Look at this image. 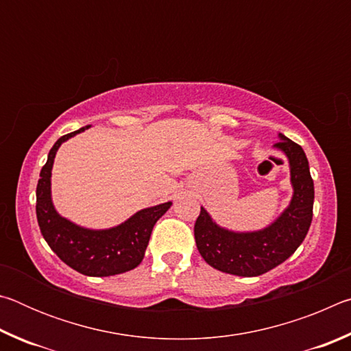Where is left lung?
Here are the masks:
<instances>
[{"mask_svg":"<svg viewBox=\"0 0 351 351\" xmlns=\"http://www.w3.org/2000/svg\"><path fill=\"white\" fill-rule=\"evenodd\" d=\"M274 148L289 162L293 197L269 226L252 232H235L213 221L204 207L195 223V241L201 257L226 274L257 277L283 263L295 252L313 219L314 182L304 148L278 133Z\"/></svg>","mask_w":351,"mask_h":351,"instance_id":"1","label":"left lung"}]
</instances>
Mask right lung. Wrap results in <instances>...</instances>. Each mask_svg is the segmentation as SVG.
<instances>
[{
    "label": "right lung",
    "instance_id": "obj_1",
    "mask_svg": "<svg viewBox=\"0 0 351 351\" xmlns=\"http://www.w3.org/2000/svg\"><path fill=\"white\" fill-rule=\"evenodd\" d=\"M90 125L62 136L47 154L37 184V219L41 235L63 263L90 277H108L132 271L145 255L153 226L170 209L171 201L136 212L110 229H88L56 210L51 197V175L57 150Z\"/></svg>",
    "mask_w": 351,
    "mask_h": 351
}]
</instances>
